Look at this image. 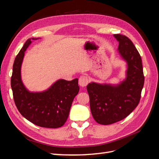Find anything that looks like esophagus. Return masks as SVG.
Here are the masks:
<instances>
[{
	"label": "esophagus",
	"mask_w": 159,
	"mask_h": 159,
	"mask_svg": "<svg viewBox=\"0 0 159 159\" xmlns=\"http://www.w3.org/2000/svg\"><path fill=\"white\" fill-rule=\"evenodd\" d=\"M89 82V80L87 76H81L79 79V84L81 87H85L88 85Z\"/></svg>",
	"instance_id": "1"
}]
</instances>
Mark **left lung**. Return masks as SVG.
<instances>
[{"label":"left lung","instance_id":"8db88e82","mask_svg":"<svg viewBox=\"0 0 159 159\" xmlns=\"http://www.w3.org/2000/svg\"><path fill=\"white\" fill-rule=\"evenodd\" d=\"M120 55L127 63V78L115 86L90 83L87 86L91 114L101 125H111L127 117L138 105L145 77L141 57L126 36L114 34Z\"/></svg>","mask_w":159,"mask_h":159}]
</instances>
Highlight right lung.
Wrapping results in <instances>:
<instances>
[{"label": "right lung", "instance_id": "obj_1", "mask_svg": "<svg viewBox=\"0 0 159 159\" xmlns=\"http://www.w3.org/2000/svg\"><path fill=\"white\" fill-rule=\"evenodd\" d=\"M37 39H28L14 60L11 77L13 98L18 111L31 123L42 127L58 128L67 121L72 102L79 92L78 79L59 80L43 92L28 91L21 80V65L31 40Z\"/></svg>", "mask_w": 159, "mask_h": 159}]
</instances>
